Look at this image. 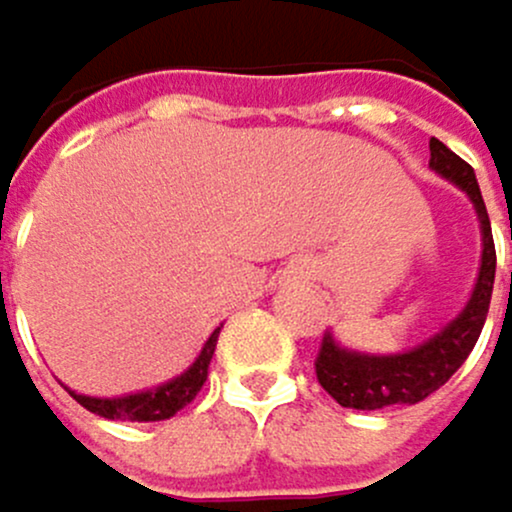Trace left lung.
I'll use <instances>...</instances> for the list:
<instances>
[{
    "instance_id": "1",
    "label": "left lung",
    "mask_w": 512,
    "mask_h": 512,
    "mask_svg": "<svg viewBox=\"0 0 512 512\" xmlns=\"http://www.w3.org/2000/svg\"><path fill=\"white\" fill-rule=\"evenodd\" d=\"M429 167L441 177H448L466 195L473 198V205L479 211L482 223V267L473 298L463 307V314L441 329L435 339L423 342L420 348L404 351V354H388V357H370V354H357L345 351L332 342V335L326 332L314 370L317 382L326 392L339 401L342 407L354 410H382L392 404H416L438 392L457 370L460 363L469 357V351L476 348L485 317H488V304H491V289H494V239H491V220L485 211V201L476 183V173L460 155H454L445 142H438L435 136L429 139ZM512 239V226H510Z\"/></svg>"
}]
</instances>
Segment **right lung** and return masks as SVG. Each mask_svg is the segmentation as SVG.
<instances>
[{
    "instance_id": "add662e5",
    "label": "right lung",
    "mask_w": 512,
    "mask_h": 512,
    "mask_svg": "<svg viewBox=\"0 0 512 512\" xmlns=\"http://www.w3.org/2000/svg\"><path fill=\"white\" fill-rule=\"evenodd\" d=\"M217 335L220 329L211 332V339L201 348V354L195 357L192 367L170 379L167 385H158L152 392H139V395H127V398H86V395H74L77 404H83L86 410L105 416V420H130V423H158V420H170L173 413L183 410L198 392L201 385L208 379V367H211V357L217 348Z\"/></svg>"
}]
</instances>
